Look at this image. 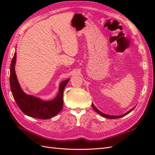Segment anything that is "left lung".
<instances>
[{
	"instance_id": "8db88e82",
	"label": "left lung",
	"mask_w": 155,
	"mask_h": 155,
	"mask_svg": "<svg viewBox=\"0 0 155 155\" xmlns=\"http://www.w3.org/2000/svg\"><path fill=\"white\" fill-rule=\"evenodd\" d=\"M92 108H93V109L97 113H98L99 114H100L101 116H104V117H105V118H109V119H114V118H121V117H124V116H125V115H127V114H128L129 113H130V112L132 111L134 108L136 107V106L135 107H134L133 108H132V109H130L129 111H127V112H125V114H122V115H119V116H114V115H109V114H105V113H103L102 112H101L100 110H98L97 108L94 106V105L93 104H92Z\"/></svg>"
}]
</instances>
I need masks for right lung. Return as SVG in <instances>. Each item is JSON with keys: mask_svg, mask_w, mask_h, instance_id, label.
Here are the masks:
<instances>
[{"mask_svg": "<svg viewBox=\"0 0 155 155\" xmlns=\"http://www.w3.org/2000/svg\"><path fill=\"white\" fill-rule=\"evenodd\" d=\"M16 58L17 54L15 52L10 65V83L13 98L19 109L26 115L38 119H49L57 115L63 109V91L70 79L60 83L58 94L52 100L45 101L28 95L22 91L18 81L15 70Z\"/></svg>", "mask_w": 155, "mask_h": 155, "instance_id": "1", "label": "right lung"}]
</instances>
